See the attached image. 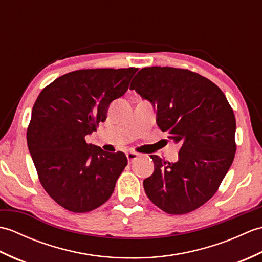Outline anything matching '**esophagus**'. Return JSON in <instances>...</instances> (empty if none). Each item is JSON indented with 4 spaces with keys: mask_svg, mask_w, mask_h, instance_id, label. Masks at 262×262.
<instances>
[{
    "mask_svg": "<svg viewBox=\"0 0 262 262\" xmlns=\"http://www.w3.org/2000/svg\"><path fill=\"white\" fill-rule=\"evenodd\" d=\"M126 157H127L128 162H134V161L138 158V154L135 153V152H129V153L126 154Z\"/></svg>",
    "mask_w": 262,
    "mask_h": 262,
    "instance_id": "34e87169",
    "label": "esophagus"
}]
</instances>
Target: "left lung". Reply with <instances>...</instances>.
I'll return each mask as SVG.
<instances>
[{
	"mask_svg": "<svg viewBox=\"0 0 262 262\" xmlns=\"http://www.w3.org/2000/svg\"><path fill=\"white\" fill-rule=\"evenodd\" d=\"M130 89L157 108L160 129L181 144L174 163L151 155L154 172L143 181L147 197L168 214L190 213L214 196L234 160L233 109L215 83L189 70L142 69Z\"/></svg>",
	"mask_w": 262,
	"mask_h": 262,
	"instance_id": "8db88e82",
	"label": "left lung"
}]
</instances>
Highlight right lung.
Wrapping results in <instances>:
<instances>
[{"label":"right lung","mask_w":262,"mask_h":262,"mask_svg":"<svg viewBox=\"0 0 262 262\" xmlns=\"http://www.w3.org/2000/svg\"><path fill=\"white\" fill-rule=\"evenodd\" d=\"M138 69L71 72L47 85L33 104L28 148L39 181L55 202L74 213L100 207L127 165L122 152H104L85 136L107 118Z\"/></svg>","instance_id":"add662e5"}]
</instances>
